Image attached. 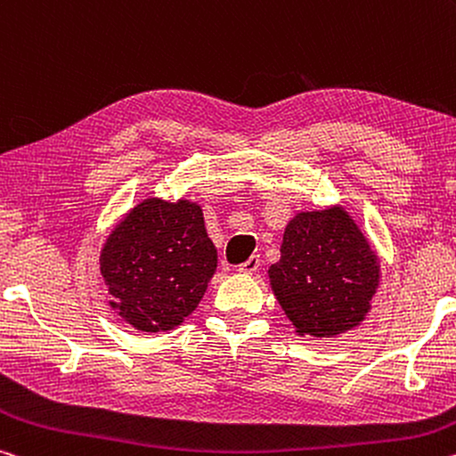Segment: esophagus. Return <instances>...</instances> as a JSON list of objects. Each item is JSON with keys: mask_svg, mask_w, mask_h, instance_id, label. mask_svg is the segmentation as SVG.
Here are the masks:
<instances>
[{"mask_svg": "<svg viewBox=\"0 0 456 456\" xmlns=\"http://www.w3.org/2000/svg\"><path fill=\"white\" fill-rule=\"evenodd\" d=\"M257 267H259V256H251L248 262H243V264H240V272H243V273H254V272H257Z\"/></svg>", "mask_w": 456, "mask_h": 456, "instance_id": "esophagus-1", "label": "esophagus"}]
</instances>
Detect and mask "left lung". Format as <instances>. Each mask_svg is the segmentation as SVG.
<instances>
[{
    "mask_svg": "<svg viewBox=\"0 0 456 456\" xmlns=\"http://www.w3.org/2000/svg\"><path fill=\"white\" fill-rule=\"evenodd\" d=\"M280 251V262L267 273L296 332L335 337L365 319L379 284V265L341 207L296 215Z\"/></svg>",
    "mask_w": 456,
    "mask_h": 456,
    "instance_id": "obj_1",
    "label": "left lung"
}]
</instances>
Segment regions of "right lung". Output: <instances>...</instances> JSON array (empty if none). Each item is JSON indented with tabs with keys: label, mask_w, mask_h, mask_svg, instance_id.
<instances>
[{
	"label": "right lung",
	"mask_w": 456,
	"mask_h": 456,
	"mask_svg": "<svg viewBox=\"0 0 456 456\" xmlns=\"http://www.w3.org/2000/svg\"><path fill=\"white\" fill-rule=\"evenodd\" d=\"M113 310L143 332L178 327L216 270L199 205L146 199L115 227L101 251Z\"/></svg>",
	"instance_id": "1"
}]
</instances>
